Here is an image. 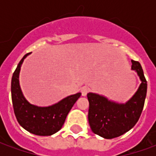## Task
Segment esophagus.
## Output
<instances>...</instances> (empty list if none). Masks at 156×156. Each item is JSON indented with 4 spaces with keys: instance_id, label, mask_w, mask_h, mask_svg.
<instances>
[{
    "instance_id": "34e87169",
    "label": "esophagus",
    "mask_w": 156,
    "mask_h": 156,
    "mask_svg": "<svg viewBox=\"0 0 156 156\" xmlns=\"http://www.w3.org/2000/svg\"><path fill=\"white\" fill-rule=\"evenodd\" d=\"M82 94V96H86L87 94L88 93V88H86V87H83V88H81V90H80Z\"/></svg>"
}]
</instances>
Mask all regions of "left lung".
<instances>
[{"instance_id":"8db88e82","label":"left lung","mask_w":156,"mask_h":156,"mask_svg":"<svg viewBox=\"0 0 156 156\" xmlns=\"http://www.w3.org/2000/svg\"><path fill=\"white\" fill-rule=\"evenodd\" d=\"M131 68L137 73L141 83L137 92L125 104H118L97 94H87L88 123L92 131L105 139L120 136L134 127L140 117L147 93V81L140 63L131 60Z\"/></svg>"}]
</instances>
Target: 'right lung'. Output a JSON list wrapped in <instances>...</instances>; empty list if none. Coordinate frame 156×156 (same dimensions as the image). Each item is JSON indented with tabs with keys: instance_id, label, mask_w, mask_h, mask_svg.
I'll list each match as a JSON object with an SVG mask.
<instances>
[{
	"instance_id": "1",
	"label": "right lung",
	"mask_w": 156,
	"mask_h": 156,
	"mask_svg": "<svg viewBox=\"0 0 156 156\" xmlns=\"http://www.w3.org/2000/svg\"><path fill=\"white\" fill-rule=\"evenodd\" d=\"M26 54L16 68L12 78V99L14 113L19 124L32 134L48 136L57 133L64 124L67 115L81 93L70 95L58 104L48 107H38L31 105L22 94L19 84V73Z\"/></svg>"
}]
</instances>
